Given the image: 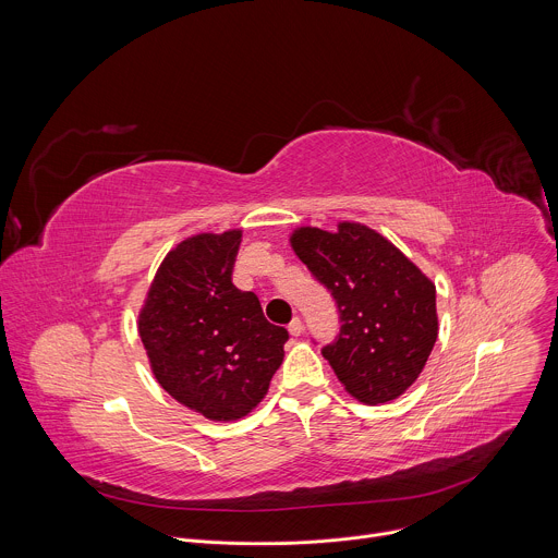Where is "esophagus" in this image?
<instances>
[{
  "instance_id": "1",
  "label": "esophagus",
  "mask_w": 558,
  "mask_h": 558,
  "mask_svg": "<svg viewBox=\"0 0 558 558\" xmlns=\"http://www.w3.org/2000/svg\"><path fill=\"white\" fill-rule=\"evenodd\" d=\"M287 329H289V333H291L293 338H298V336L302 333V320H300V317H293V320L289 323Z\"/></svg>"
}]
</instances>
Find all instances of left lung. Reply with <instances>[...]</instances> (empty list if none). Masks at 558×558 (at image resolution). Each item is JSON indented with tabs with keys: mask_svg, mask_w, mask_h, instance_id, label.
<instances>
[{
	"mask_svg": "<svg viewBox=\"0 0 558 558\" xmlns=\"http://www.w3.org/2000/svg\"><path fill=\"white\" fill-rule=\"evenodd\" d=\"M291 247L338 304L340 331L323 355L342 386L364 404L397 400L437 340L435 284L360 222H340L336 233L300 227Z\"/></svg>",
	"mask_w": 558,
	"mask_h": 558,
	"instance_id": "8db88e82",
	"label": "left lung"
}]
</instances>
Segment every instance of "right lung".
Wrapping results in <instances>:
<instances>
[{"label":"right lung","instance_id":"add662e5","mask_svg":"<svg viewBox=\"0 0 558 558\" xmlns=\"http://www.w3.org/2000/svg\"><path fill=\"white\" fill-rule=\"evenodd\" d=\"M241 231L198 233L158 267L138 313L151 373L177 402L214 422L254 411L284 357L287 329L231 282Z\"/></svg>","mask_w":558,"mask_h":558}]
</instances>
